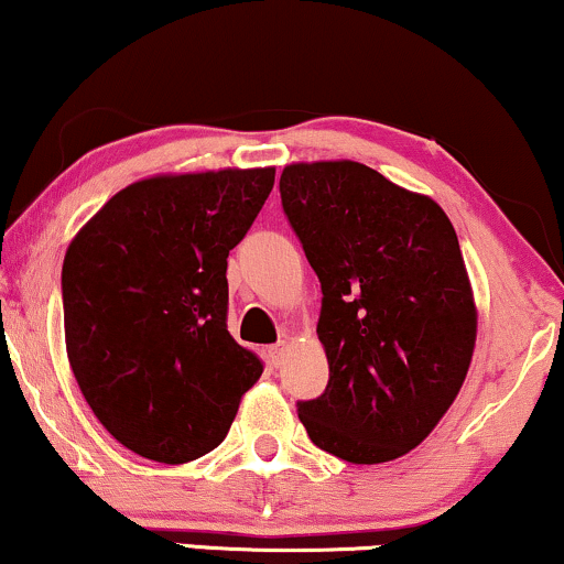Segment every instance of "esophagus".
I'll return each instance as SVG.
<instances>
[{"label":"esophagus","instance_id":"esophagus-1","mask_svg":"<svg viewBox=\"0 0 564 564\" xmlns=\"http://www.w3.org/2000/svg\"><path fill=\"white\" fill-rule=\"evenodd\" d=\"M286 356H289V344H283V340H281V344L270 346V361H273L275 367H281Z\"/></svg>","mask_w":564,"mask_h":564}]
</instances>
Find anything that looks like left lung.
<instances>
[{"mask_svg": "<svg viewBox=\"0 0 564 564\" xmlns=\"http://www.w3.org/2000/svg\"><path fill=\"white\" fill-rule=\"evenodd\" d=\"M281 203L323 286L317 335L330 367L299 422L348 463L401 458L451 409L476 346L451 218L356 161L289 163Z\"/></svg>", "mask_w": 564, "mask_h": 564, "instance_id": "1", "label": "left lung"}]
</instances>
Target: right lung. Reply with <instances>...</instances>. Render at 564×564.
Listing matches in <instances>:
<instances>
[{
	"label": "right lung",
	"instance_id": "obj_1",
	"mask_svg": "<svg viewBox=\"0 0 564 564\" xmlns=\"http://www.w3.org/2000/svg\"><path fill=\"white\" fill-rule=\"evenodd\" d=\"M273 182V166L148 176L69 241L67 359L127 451L171 466L210 453L260 380L262 361L226 330V258Z\"/></svg>",
	"mask_w": 564,
	"mask_h": 564
}]
</instances>
